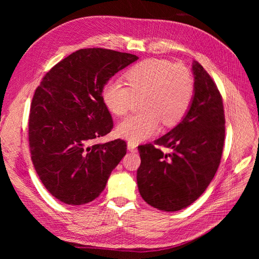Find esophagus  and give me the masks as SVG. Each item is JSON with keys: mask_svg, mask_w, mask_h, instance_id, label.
Returning <instances> with one entry per match:
<instances>
[{"mask_svg": "<svg viewBox=\"0 0 259 259\" xmlns=\"http://www.w3.org/2000/svg\"><path fill=\"white\" fill-rule=\"evenodd\" d=\"M127 149L132 152H136L137 150V144L134 142H128L127 143Z\"/></svg>", "mask_w": 259, "mask_h": 259, "instance_id": "esophagus-1", "label": "esophagus"}]
</instances>
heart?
Returning <instances> with one entry per match:
<instances>
[{
    "label": "heart",
    "instance_id": "1",
    "mask_svg": "<svg viewBox=\"0 0 259 259\" xmlns=\"http://www.w3.org/2000/svg\"><path fill=\"white\" fill-rule=\"evenodd\" d=\"M125 77L128 86L117 81L105 85L103 100L109 111L120 116L143 97L140 106L144 111L126 117L116 127L117 134L132 142L154 135L161 121L165 126L176 125L191 105L194 80L183 64L149 58L132 67Z\"/></svg>",
    "mask_w": 259,
    "mask_h": 259
}]
</instances>
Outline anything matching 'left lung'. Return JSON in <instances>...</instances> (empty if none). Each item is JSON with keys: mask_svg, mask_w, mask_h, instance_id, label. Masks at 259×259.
<instances>
[{"mask_svg": "<svg viewBox=\"0 0 259 259\" xmlns=\"http://www.w3.org/2000/svg\"><path fill=\"white\" fill-rule=\"evenodd\" d=\"M194 93L179 124L154 144L168 147L163 154L152 144L138 147L137 185L149 205L164 211L186 208L205 191L222 159L225 114L221 93L198 61L192 62Z\"/></svg>", "mask_w": 259, "mask_h": 259, "instance_id": "left-lung-1", "label": "left lung"}]
</instances>
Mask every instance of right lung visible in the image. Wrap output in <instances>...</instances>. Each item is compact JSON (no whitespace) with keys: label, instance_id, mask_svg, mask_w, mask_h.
Masks as SVG:
<instances>
[{"label":"right lung","instance_id":"1","mask_svg":"<svg viewBox=\"0 0 259 259\" xmlns=\"http://www.w3.org/2000/svg\"><path fill=\"white\" fill-rule=\"evenodd\" d=\"M136 55L83 49L62 59L35 90L29 115L31 160L44 187L69 205H82L104 191L126 143L93 145L113 127L103 100L107 82Z\"/></svg>","mask_w":259,"mask_h":259}]
</instances>
